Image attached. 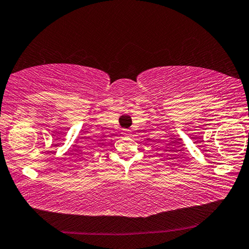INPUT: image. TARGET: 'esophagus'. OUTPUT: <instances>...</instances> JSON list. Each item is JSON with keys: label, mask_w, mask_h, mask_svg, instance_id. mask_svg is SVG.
Masks as SVG:
<instances>
[{"label": "esophagus", "mask_w": 249, "mask_h": 249, "mask_svg": "<svg viewBox=\"0 0 249 249\" xmlns=\"http://www.w3.org/2000/svg\"><path fill=\"white\" fill-rule=\"evenodd\" d=\"M124 135V136H128V135H130V129H123V133H122Z\"/></svg>", "instance_id": "obj_1"}]
</instances>
